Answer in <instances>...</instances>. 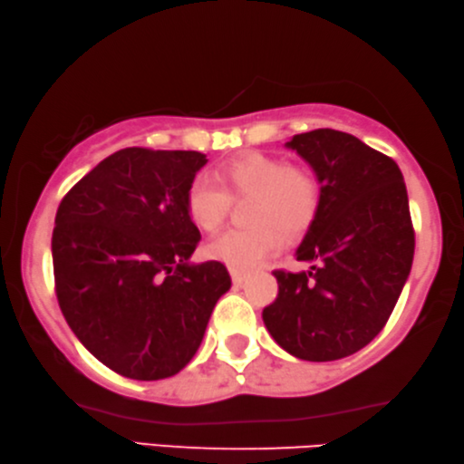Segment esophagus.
I'll return each mask as SVG.
<instances>
[{
    "instance_id": "obj_1",
    "label": "esophagus",
    "mask_w": 464,
    "mask_h": 464,
    "mask_svg": "<svg viewBox=\"0 0 464 464\" xmlns=\"http://www.w3.org/2000/svg\"><path fill=\"white\" fill-rule=\"evenodd\" d=\"M230 276H232V282L240 285V284H245V279H246L248 273H246L245 269H234V267H230Z\"/></svg>"
}]
</instances>
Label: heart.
Masks as SVG:
<instances>
[{"label": "heart", "mask_w": 464, "mask_h": 464, "mask_svg": "<svg viewBox=\"0 0 464 464\" xmlns=\"http://www.w3.org/2000/svg\"><path fill=\"white\" fill-rule=\"evenodd\" d=\"M230 193L255 195L248 211L253 226L224 232L209 242L208 255L234 269H248L277 253L284 246V232L306 230L321 205V185L313 172L295 169L279 156L246 151L227 160L219 179L203 172L191 180L185 195L191 222L216 232L230 211Z\"/></svg>", "instance_id": "b5f03b06"}]
</instances>
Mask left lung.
<instances>
[{
    "instance_id": "8db88e82",
    "label": "left lung",
    "mask_w": 464,
    "mask_h": 464,
    "mask_svg": "<svg viewBox=\"0 0 464 464\" xmlns=\"http://www.w3.org/2000/svg\"><path fill=\"white\" fill-rule=\"evenodd\" d=\"M316 174L321 205L295 259L308 271H273L279 294L263 310L271 337L308 362L347 358L389 321L409 277L415 232L397 162L335 129L285 143Z\"/></svg>"
}]
</instances>
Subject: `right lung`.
Segmentation results:
<instances>
[{"label":"right lung","instance_id":"1","mask_svg":"<svg viewBox=\"0 0 464 464\" xmlns=\"http://www.w3.org/2000/svg\"><path fill=\"white\" fill-rule=\"evenodd\" d=\"M201 151L125 148L75 182L53 227L59 308L82 345L133 381L174 376L193 360L224 263H188L201 234L185 208Z\"/></svg>","mask_w":464,"mask_h":464}]
</instances>
